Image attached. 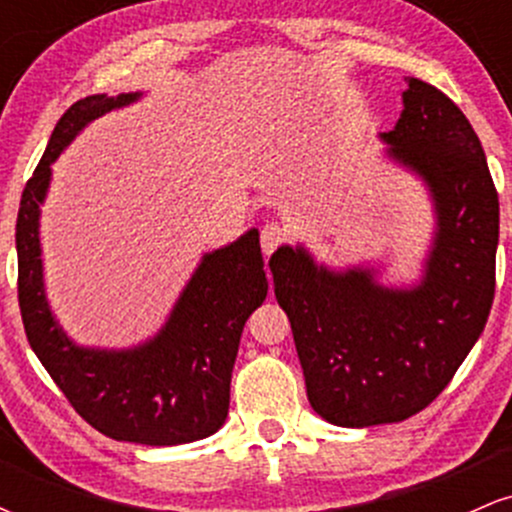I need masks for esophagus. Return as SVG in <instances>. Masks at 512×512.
Instances as JSON below:
<instances>
[{"instance_id":"obj_1","label":"esophagus","mask_w":512,"mask_h":512,"mask_svg":"<svg viewBox=\"0 0 512 512\" xmlns=\"http://www.w3.org/2000/svg\"><path fill=\"white\" fill-rule=\"evenodd\" d=\"M286 236V228L279 226V223H267V226L262 228V250L264 255H272V252L279 248L281 243H284Z\"/></svg>"}]
</instances>
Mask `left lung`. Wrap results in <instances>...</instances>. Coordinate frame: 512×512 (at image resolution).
Wrapping results in <instances>:
<instances>
[{"label":"left lung","instance_id":"1","mask_svg":"<svg viewBox=\"0 0 512 512\" xmlns=\"http://www.w3.org/2000/svg\"><path fill=\"white\" fill-rule=\"evenodd\" d=\"M402 105L380 139L387 161L431 199L436 228L421 279L383 284L380 267H327L305 245H281L269 260L310 407L344 428L397 424L428 407L484 332L496 289L498 195L477 132L414 76Z\"/></svg>","mask_w":512,"mask_h":512}]
</instances>
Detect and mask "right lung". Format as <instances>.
Returning <instances> with one entry per match:
<instances>
[{"instance_id": "1", "label": "right lung", "mask_w": 512, "mask_h": 512, "mask_svg": "<svg viewBox=\"0 0 512 512\" xmlns=\"http://www.w3.org/2000/svg\"><path fill=\"white\" fill-rule=\"evenodd\" d=\"M142 96H86L55 125L21 195L19 305L35 356L96 431L127 443L180 445L216 433L228 416L240 334L269 289L260 231L250 228L233 243L204 252L161 330L127 349L81 346L62 330L45 293L40 257V207L50 190L52 163L93 120Z\"/></svg>"}]
</instances>
